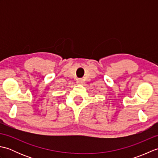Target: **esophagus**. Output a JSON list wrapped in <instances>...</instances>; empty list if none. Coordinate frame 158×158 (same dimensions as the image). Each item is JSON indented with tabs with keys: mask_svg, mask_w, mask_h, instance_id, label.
Segmentation results:
<instances>
[{
	"mask_svg": "<svg viewBox=\"0 0 158 158\" xmlns=\"http://www.w3.org/2000/svg\"><path fill=\"white\" fill-rule=\"evenodd\" d=\"M77 83H79V84H82V83H83V80L82 79H77Z\"/></svg>",
	"mask_w": 158,
	"mask_h": 158,
	"instance_id": "obj_1",
	"label": "esophagus"
}]
</instances>
